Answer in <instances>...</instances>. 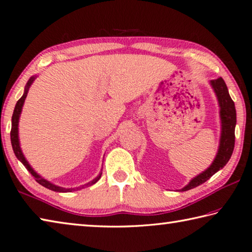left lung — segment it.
Instances as JSON below:
<instances>
[{
    "label": "left lung",
    "instance_id": "left-lung-1",
    "mask_svg": "<svg viewBox=\"0 0 252 252\" xmlns=\"http://www.w3.org/2000/svg\"><path fill=\"white\" fill-rule=\"evenodd\" d=\"M212 87L216 93L219 107H220V118H221V136L220 144H219L218 153L215 158L214 162L207 170L200 173L198 176H196L189 182V185H186L182 190H189L203 184L207 180H209L215 173L226 165L231 158V154L234 152L235 148V126H236V108L235 102L230 98L228 93L227 86L225 81L219 77L217 79L210 81Z\"/></svg>",
    "mask_w": 252,
    "mask_h": 252
}]
</instances>
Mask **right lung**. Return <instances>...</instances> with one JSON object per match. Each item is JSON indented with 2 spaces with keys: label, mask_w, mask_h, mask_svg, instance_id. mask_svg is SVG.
Returning a JSON list of instances; mask_svg holds the SVG:
<instances>
[{
  "label": "right lung",
  "mask_w": 252,
  "mask_h": 252,
  "mask_svg": "<svg viewBox=\"0 0 252 252\" xmlns=\"http://www.w3.org/2000/svg\"><path fill=\"white\" fill-rule=\"evenodd\" d=\"M34 79H35V77H32V78L29 80V82H27V84H26L24 94H23L22 97L18 99V101L16 102V106H15V109H14V112H13V116H12V129H11V143H12L13 151H14L16 158L20 159V161L23 163V165H24L27 168V171H29L32 174V175L35 177L36 182L39 183L40 185L44 186V187H46V189H48L50 190L59 191V193H66V191H72V190H75L76 189H63V187H59V186L54 185V184H52V183H49L48 181L45 180V178L40 177L38 174L36 173L33 170V168L31 167L29 162L26 161L25 158H24V155H23L22 150L20 148V142H18V127H17L18 126V119H20L22 107H23V104H24L27 93H29V88H30V86L32 85V82L34 81ZM101 174L102 173H100L99 176H97V178H94L93 182L88 183V184H86V185H84L82 187L93 185V184H94V183H97L100 180V177H101Z\"/></svg>",
  "instance_id": "1"
}]
</instances>
